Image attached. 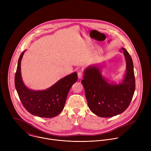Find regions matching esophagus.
I'll use <instances>...</instances> for the list:
<instances>
[{
	"label": "esophagus",
	"mask_w": 151,
	"mask_h": 151,
	"mask_svg": "<svg viewBox=\"0 0 151 151\" xmlns=\"http://www.w3.org/2000/svg\"><path fill=\"white\" fill-rule=\"evenodd\" d=\"M82 75H83L82 72H79L78 73V78H79V79H81L82 77Z\"/></svg>",
	"instance_id": "34e87169"
}]
</instances>
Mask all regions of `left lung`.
Returning <instances> with one entry per match:
<instances>
[{
    "label": "left lung",
    "mask_w": 151,
    "mask_h": 151,
    "mask_svg": "<svg viewBox=\"0 0 151 151\" xmlns=\"http://www.w3.org/2000/svg\"><path fill=\"white\" fill-rule=\"evenodd\" d=\"M126 61L124 78L118 83L104 77L101 64L88 66L81 81L90 109L100 117H112L124 112L130 104L135 91V78L132 58L122 48Z\"/></svg>",
    "instance_id": "obj_1"
}]
</instances>
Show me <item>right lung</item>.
<instances>
[{
	"mask_svg": "<svg viewBox=\"0 0 151 151\" xmlns=\"http://www.w3.org/2000/svg\"><path fill=\"white\" fill-rule=\"evenodd\" d=\"M26 51L20 55L15 76V86L19 98L25 109L31 114L42 118H53L64 109L68 94L78 80L73 72L58 80L44 90H33L24 84L21 73V61Z\"/></svg>",
	"mask_w": 151,
	"mask_h": 151,
	"instance_id": "1",
	"label": "right lung"
}]
</instances>
